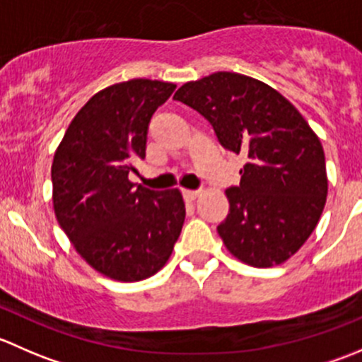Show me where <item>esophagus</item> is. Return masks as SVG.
Listing matches in <instances>:
<instances>
[{
    "mask_svg": "<svg viewBox=\"0 0 362 362\" xmlns=\"http://www.w3.org/2000/svg\"><path fill=\"white\" fill-rule=\"evenodd\" d=\"M182 194H184V198L187 199V202H194V199L199 196V192L198 191H187V189H184V191H182Z\"/></svg>",
    "mask_w": 362,
    "mask_h": 362,
    "instance_id": "obj_1",
    "label": "esophagus"
}]
</instances>
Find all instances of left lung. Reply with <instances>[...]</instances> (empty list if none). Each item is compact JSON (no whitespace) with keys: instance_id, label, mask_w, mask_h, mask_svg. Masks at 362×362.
<instances>
[{"instance_id":"1","label":"left lung","mask_w":362,"mask_h":362,"mask_svg":"<svg viewBox=\"0 0 362 362\" xmlns=\"http://www.w3.org/2000/svg\"><path fill=\"white\" fill-rule=\"evenodd\" d=\"M173 100L198 110L224 148L243 154L238 187L217 231L226 249L254 268L282 264L322 215L326 158L319 136L279 90L252 76L217 71L187 82Z\"/></svg>"}]
</instances>
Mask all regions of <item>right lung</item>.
I'll return each instance as SVG.
<instances>
[{
    "label": "right lung",
    "mask_w": 362,
    "mask_h": 362,
    "mask_svg": "<svg viewBox=\"0 0 362 362\" xmlns=\"http://www.w3.org/2000/svg\"><path fill=\"white\" fill-rule=\"evenodd\" d=\"M175 83L133 78L94 94L73 117L52 160L57 222L98 273L138 282L168 262L185 218L178 189L134 187L151 117Z\"/></svg>",
    "instance_id": "add662e5"
}]
</instances>
